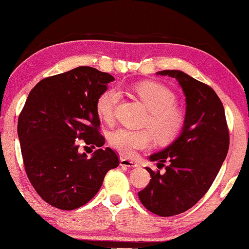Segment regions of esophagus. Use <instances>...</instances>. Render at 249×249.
Instances as JSON below:
<instances>
[{
	"label": "esophagus",
	"mask_w": 249,
	"mask_h": 249,
	"mask_svg": "<svg viewBox=\"0 0 249 249\" xmlns=\"http://www.w3.org/2000/svg\"><path fill=\"white\" fill-rule=\"evenodd\" d=\"M120 165L121 166H127V168H137L138 164L134 161H130L128 159H120Z\"/></svg>",
	"instance_id": "34e87169"
}]
</instances>
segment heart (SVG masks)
<instances>
[{
  "instance_id": "heart-1",
  "label": "heart",
  "mask_w": 249,
  "mask_h": 249,
  "mask_svg": "<svg viewBox=\"0 0 249 249\" xmlns=\"http://www.w3.org/2000/svg\"><path fill=\"white\" fill-rule=\"evenodd\" d=\"M130 90L149 110L146 125L153 132L149 129L118 128L110 135L111 145L124 155L132 156L137 151L151 146L153 134L160 144H169L175 141L185 124V114L175 104L176 96L173 91L155 81L137 83ZM120 101L121 93L117 88H107L98 96L96 111L102 120L112 121Z\"/></svg>"
}]
</instances>
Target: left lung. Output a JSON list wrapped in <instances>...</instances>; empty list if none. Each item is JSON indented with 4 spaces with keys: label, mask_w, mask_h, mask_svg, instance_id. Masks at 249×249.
<instances>
[{
    "label": "left lung",
    "mask_w": 249,
    "mask_h": 249,
    "mask_svg": "<svg viewBox=\"0 0 249 249\" xmlns=\"http://www.w3.org/2000/svg\"><path fill=\"white\" fill-rule=\"evenodd\" d=\"M158 74L176 78L181 86L187 105L185 124L171 145L149 156L165 171L146 168L152 179L138 197L152 213L172 216L193 207L210 189L228 154L229 130L222 102L209 85L180 70Z\"/></svg>",
    "instance_id": "obj_1"
}]
</instances>
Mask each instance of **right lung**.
<instances>
[{"label": "right lung", "instance_id": "right-lung-1", "mask_svg": "<svg viewBox=\"0 0 249 249\" xmlns=\"http://www.w3.org/2000/svg\"><path fill=\"white\" fill-rule=\"evenodd\" d=\"M114 78L78 67L44 78L30 91L18 119L25 170L37 194L60 210H74L96 195L108 170L119 165L110 147L91 158L79 153V139L102 147L96 101ZM85 146V147H87Z\"/></svg>", "mask_w": 249, "mask_h": 249}]
</instances>
